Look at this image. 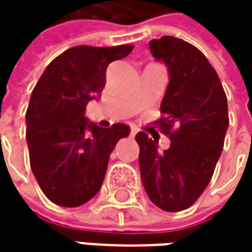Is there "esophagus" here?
I'll return each mask as SVG.
<instances>
[{
    "label": "esophagus",
    "mask_w": 252,
    "mask_h": 252,
    "mask_svg": "<svg viewBox=\"0 0 252 252\" xmlns=\"http://www.w3.org/2000/svg\"><path fill=\"white\" fill-rule=\"evenodd\" d=\"M138 132V128H135V126H131V135H135Z\"/></svg>",
    "instance_id": "34e87169"
}]
</instances>
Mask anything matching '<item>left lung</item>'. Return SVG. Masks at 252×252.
<instances>
[{"label": "left lung", "instance_id": "obj_1", "mask_svg": "<svg viewBox=\"0 0 252 252\" xmlns=\"http://www.w3.org/2000/svg\"><path fill=\"white\" fill-rule=\"evenodd\" d=\"M156 60L169 70V86L155 121L171 138L168 150L140 131V174L159 209L181 212L192 206L209 185L222 155L229 126L227 99L216 70L194 45L174 36L150 42Z\"/></svg>", "mask_w": 252, "mask_h": 252}]
</instances>
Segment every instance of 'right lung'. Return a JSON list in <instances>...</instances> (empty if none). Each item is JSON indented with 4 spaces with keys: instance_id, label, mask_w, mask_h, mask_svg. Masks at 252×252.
Instances as JSON below:
<instances>
[{
    "instance_id": "right-lung-1",
    "label": "right lung",
    "mask_w": 252,
    "mask_h": 252,
    "mask_svg": "<svg viewBox=\"0 0 252 252\" xmlns=\"http://www.w3.org/2000/svg\"><path fill=\"white\" fill-rule=\"evenodd\" d=\"M132 45L67 49L36 83L26 112L30 168L43 194L55 204L78 207L102 187L109 156L129 126L89 124L86 105L100 97L106 68Z\"/></svg>"
}]
</instances>
